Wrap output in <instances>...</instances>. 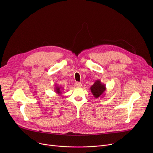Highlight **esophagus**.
<instances>
[{"mask_svg": "<svg viewBox=\"0 0 153 153\" xmlns=\"http://www.w3.org/2000/svg\"><path fill=\"white\" fill-rule=\"evenodd\" d=\"M75 86L76 87H80L82 86V84L81 82H76L75 84H74Z\"/></svg>", "mask_w": 153, "mask_h": 153, "instance_id": "esophagus-1", "label": "esophagus"}]
</instances>
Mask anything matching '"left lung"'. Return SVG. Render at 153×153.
Listing matches in <instances>:
<instances>
[{"instance_id": "1", "label": "left lung", "mask_w": 153, "mask_h": 153, "mask_svg": "<svg viewBox=\"0 0 153 153\" xmlns=\"http://www.w3.org/2000/svg\"><path fill=\"white\" fill-rule=\"evenodd\" d=\"M105 85L102 83L100 80H97L95 81L94 84L91 87L90 89L93 94L94 97L96 99L100 97L104 94L106 91Z\"/></svg>"}]
</instances>
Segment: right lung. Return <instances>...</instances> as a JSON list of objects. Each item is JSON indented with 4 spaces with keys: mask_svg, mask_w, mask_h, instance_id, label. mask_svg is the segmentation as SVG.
I'll use <instances>...</instances> for the list:
<instances>
[{
    "mask_svg": "<svg viewBox=\"0 0 153 153\" xmlns=\"http://www.w3.org/2000/svg\"><path fill=\"white\" fill-rule=\"evenodd\" d=\"M54 91H55V92L56 94H58L59 95H61L62 94V91L64 90L63 87H61V86H59V85H56L55 87H54Z\"/></svg>",
    "mask_w": 153,
    "mask_h": 153,
    "instance_id": "obj_1",
    "label": "right lung"
}]
</instances>
